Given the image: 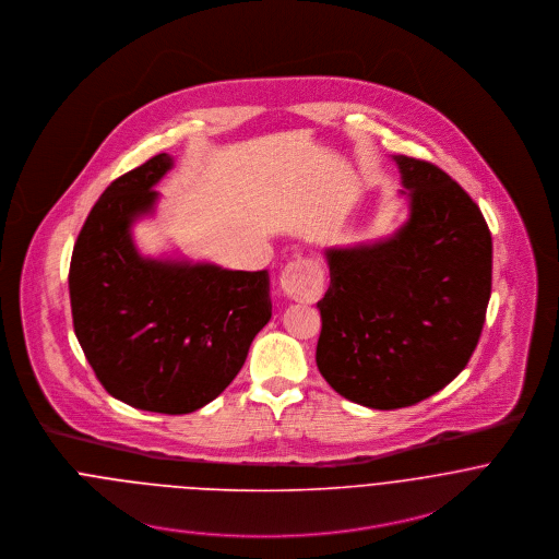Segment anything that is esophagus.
Wrapping results in <instances>:
<instances>
[{
  "label": "esophagus",
  "mask_w": 559,
  "mask_h": 559,
  "mask_svg": "<svg viewBox=\"0 0 559 559\" xmlns=\"http://www.w3.org/2000/svg\"><path fill=\"white\" fill-rule=\"evenodd\" d=\"M322 284H324L322 269H320L319 262L312 258H297V260L288 262L280 275L282 290L290 299L304 301V304L319 301L320 295H322Z\"/></svg>",
  "instance_id": "esophagus-1"
}]
</instances>
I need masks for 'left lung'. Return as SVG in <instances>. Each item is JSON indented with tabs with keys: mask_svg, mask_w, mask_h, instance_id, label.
Returning a JSON list of instances; mask_svg holds the SVG:
<instances>
[{
	"mask_svg": "<svg viewBox=\"0 0 559 559\" xmlns=\"http://www.w3.org/2000/svg\"><path fill=\"white\" fill-rule=\"evenodd\" d=\"M408 219L388 239L329 247L317 366L346 400L402 408L454 381L478 346L492 240L443 169L394 155Z\"/></svg>",
	"mask_w": 559,
	"mask_h": 559,
	"instance_id": "left-lung-1",
	"label": "left lung"
}]
</instances>
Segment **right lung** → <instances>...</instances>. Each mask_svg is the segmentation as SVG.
Segmentation results:
<instances>
[{"instance_id":"add662e5","label":"right lung","mask_w":559,"mask_h":559,"mask_svg":"<svg viewBox=\"0 0 559 559\" xmlns=\"http://www.w3.org/2000/svg\"><path fill=\"white\" fill-rule=\"evenodd\" d=\"M167 153L116 178L73 249L75 335L100 385L135 408L182 415L217 399L271 319L269 273L142 255L133 224L155 213Z\"/></svg>"}]
</instances>
